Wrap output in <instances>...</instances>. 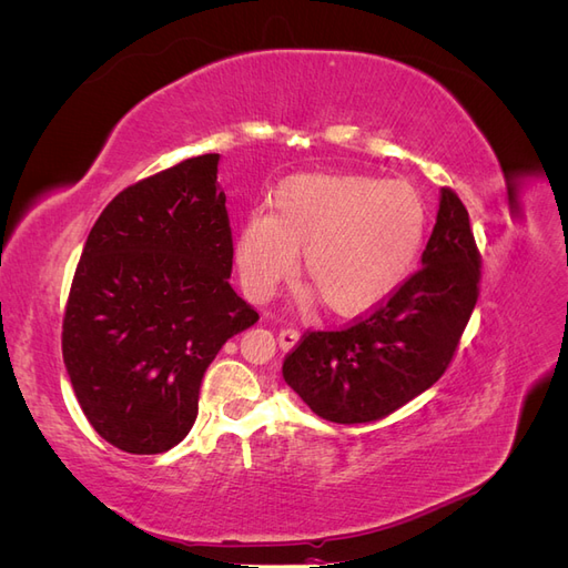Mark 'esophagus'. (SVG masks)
I'll list each match as a JSON object with an SVG mask.
<instances>
[{"instance_id":"34e87169","label":"esophagus","mask_w":568,"mask_h":568,"mask_svg":"<svg viewBox=\"0 0 568 568\" xmlns=\"http://www.w3.org/2000/svg\"><path fill=\"white\" fill-rule=\"evenodd\" d=\"M298 338H301V332L296 329V326H286V329L280 332V346L284 351H291L298 343Z\"/></svg>"}]
</instances>
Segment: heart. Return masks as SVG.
Here are the masks:
<instances>
[{"label":"heart","mask_w":568,"mask_h":568,"mask_svg":"<svg viewBox=\"0 0 568 568\" xmlns=\"http://www.w3.org/2000/svg\"><path fill=\"white\" fill-rule=\"evenodd\" d=\"M426 205L415 186L351 173L286 178L270 217H251L236 236V263L255 296L296 272L338 315H359L403 286L426 239Z\"/></svg>","instance_id":"1"}]
</instances>
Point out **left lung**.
I'll use <instances>...</instances> for the list:
<instances>
[{
    "mask_svg": "<svg viewBox=\"0 0 568 568\" xmlns=\"http://www.w3.org/2000/svg\"><path fill=\"white\" fill-rule=\"evenodd\" d=\"M480 253L469 213L443 186L422 270L390 298L338 332H307L284 359V379L317 417L367 424L432 388L453 363L478 301Z\"/></svg>",
    "mask_w": 568,
    "mask_h": 568,
    "instance_id": "8db88e82",
    "label": "left lung"
}]
</instances>
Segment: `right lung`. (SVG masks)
I'll list each match as a JSON object with an SVG mask.
<instances>
[{
    "label": "right lung",
    "instance_id": "right-lung-1",
    "mask_svg": "<svg viewBox=\"0 0 568 568\" xmlns=\"http://www.w3.org/2000/svg\"><path fill=\"white\" fill-rule=\"evenodd\" d=\"M203 153L123 189L94 222L63 315V363L94 432L165 453L199 415L203 374L257 313L230 284L232 227Z\"/></svg>",
    "mask_w": 568,
    "mask_h": 568
}]
</instances>
